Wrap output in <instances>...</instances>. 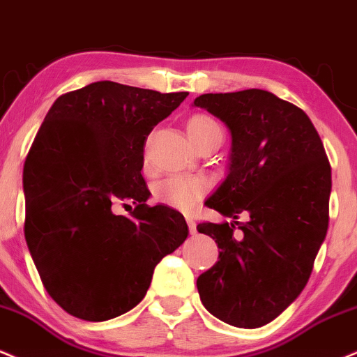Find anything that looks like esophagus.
<instances>
[{
    "mask_svg": "<svg viewBox=\"0 0 357 357\" xmlns=\"http://www.w3.org/2000/svg\"><path fill=\"white\" fill-rule=\"evenodd\" d=\"M187 225H188V230H190V234H195V232H197L195 220L192 219V217H187Z\"/></svg>",
    "mask_w": 357,
    "mask_h": 357,
    "instance_id": "34e87169",
    "label": "esophagus"
}]
</instances>
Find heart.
<instances>
[{"mask_svg":"<svg viewBox=\"0 0 357 357\" xmlns=\"http://www.w3.org/2000/svg\"><path fill=\"white\" fill-rule=\"evenodd\" d=\"M187 132L194 145L205 138L222 133L219 125L207 115H197L190 116L187 121ZM207 182L199 177H187V175H170V177L163 178L153 188V195L158 202L169 205V207L177 208V211L188 212L199 204L207 192Z\"/></svg>","mask_w":357,"mask_h":357,"instance_id":"b5f03b06","label":"heart"}]
</instances>
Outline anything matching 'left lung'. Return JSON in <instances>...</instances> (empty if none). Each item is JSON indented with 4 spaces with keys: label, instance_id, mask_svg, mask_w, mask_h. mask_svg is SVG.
Here are the masks:
<instances>
[{
    "label": "left lung",
    "instance_id": "8db88e82",
    "mask_svg": "<svg viewBox=\"0 0 357 357\" xmlns=\"http://www.w3.org/2000/svg\"><path fill=\"white\" fill-rule=\"evenodd\" d=\"M194 105L232 135L227 178L205 204L234 220L197 225L220 249L215 266L197 279L200 301L230 326L261 328L311 278L329 224L328 155L309 116L271 91L205 93ZM241 213L245 222H236Z\"/></svg>",
    "mask_w": 357,
    "mask_h": 357
}]
</instances>
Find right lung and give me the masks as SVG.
I'll return each instance as SVG.
<instances>
[{
  "instance_id": "obj_1",
  "label": "right lung",
  "mask_w": 357,
  "mask_h": 357,
  "mask_svg": "<svg viewBox=\"0 0 357 357\" xmlns=\"http://www.w3.org/2000/svg\"><path fill=\"white\" fill-rule=\"evenodd\" d=\"M187 95L95 82L46 113L24 162V238L46 292L71 316L128 312L187 238L182 213L146 205L140 174L146 137ZM119 199L136 204L128 218L112 213Z\"/></svg>"
}]
</instances>
